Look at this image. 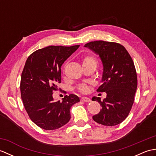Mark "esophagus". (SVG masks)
<instances>
[{"label": "esophagus", "instance_id": "34e87169", "mask_svg": "<svg viewBox=\"0 0 156 156\" xmlns=\"http://www.w3.org/2000/svg\"><path fill=\"white\" fill-rule=\"evenodd\" d=\"M81 101H84L85 102H90L91 101V100L88 97H82L81 98Z\"/></svg>", "mask_w": 156, "mask_h": 156}]
</instances>
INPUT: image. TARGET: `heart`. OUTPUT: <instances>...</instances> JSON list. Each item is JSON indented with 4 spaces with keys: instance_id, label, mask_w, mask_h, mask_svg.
Segmentation results:
<instances>
[{
    "instance_id": "1",
    "label": "heart",
    "mask_w": 156,
    "mask_h": 156,
    "mask_svg": "<svg viewBox=\"0 0 156 156\" xmlns=\"http://www.w3.org/2000/svg\"><path fill=\"white\" fill-rule=\"evenodd\" d=\"M83 65L87 64H94L97 66V60L94 57L91 55H87L83 58ZM78 90L81 92H86L88 90V87L86 84H81L78 87Z\"/></svg>"
}]
</instances>
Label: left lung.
Wrapping results in <instances>:
<instances>
[{
	"instance_id": "left-lung-1",
	"label": "left lung",
	"mask_w": 156,
	"mask_h": 156,
	"mask_svg": "<svg viewBox=\"0 0 156 156\" xmlns=\"http://www.w3.org/2000/svg\"><path fill=\"white\" fill-rule=\"evenodd\" d=\"M100 57L103 72L98 92L107 93L103 101L94 97L101 104V111L92 119L99 124L115 126L127 117L133 106L137 87L134 63L124 46L115 42L95 41L85 44Z\"/></svg>"
}]
</instances>
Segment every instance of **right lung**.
<instances>
[{"label": "right lung", "instance_id": "right-lung-1", "mask_svg": "<svg viewBox=\"0 0 156 156\" xmlns=\"http://www.w3.org/2000/svg\"><path fill=\"white\" fill-rule=\"evenodd\" d=\"M79 46H48L32 53L25 62L20 84L23 105L31 120L45 130L67 123L71 107L80 102L73 94L66 95L62 102L53 98L61 83V66Z\"/></svg>", "mask_w": 156, "mask_h": 156}]
</instances>
